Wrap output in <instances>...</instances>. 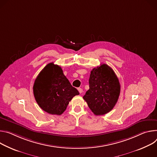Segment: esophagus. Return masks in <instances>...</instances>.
<instances>
[{"mask_svg": "<svg viewBox=\"0 0 157 157\" xmlns=\"http://www.w3.org/2000/svg\"><path fill=\"white\" fill-rule=\"evenodd\" d=\"M77 89H78V92H79V93H80V94H82V93L83 92V90H82V89H81V88H78Z\"/></svg>", "mask_w": 157, "mask_h": 157, "instance_id": "1", "label": "esophagus"}]
</instances>
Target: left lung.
I'll return each mask as SVG.
<instances>
[{"label": "left lung", "instance_id": "left-lung-1", "mask_svg": "<svg viewBox=\"0 0 157 157\" xmlns=\"http://www.w3.org/2000/svg\"><path fill=\"white\" fill-rule=\"evenodd\" d=\"M89 89L83 97L95 115L110 112L117 103L120 85L113 69L105 63L94 68L89 78Z\"/></svg>", "mask_w": 157, "mask_h": 157}]
</instances>
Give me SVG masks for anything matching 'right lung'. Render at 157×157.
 Returning <instances> with one entry per match:
<instances>
[{"label":"right lung","instance_id":"obj_1","mask_svg":"<svg viewBox=\"0 0 157 157\" xmlns=\"http://www.w3.org/2000/svg\"><path fill=\"white\" fill-rule=\"evenodd\" d=\"M33 95L45 112L60 115L69 101L79 94L64 75L62 68L53 62L47 64L39 73L33 86Z\"/></svg>","mask_w":157,"mask_h":157}]
</instances>
